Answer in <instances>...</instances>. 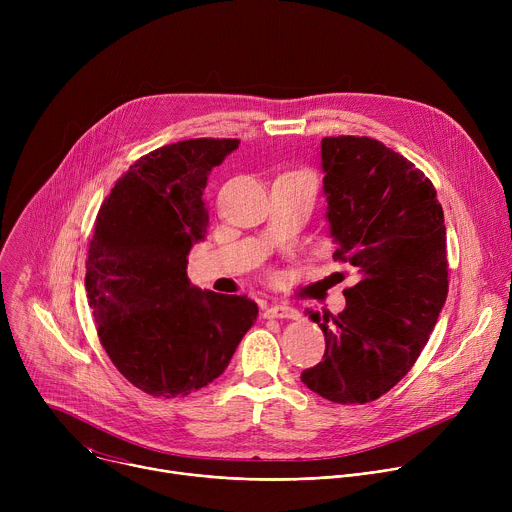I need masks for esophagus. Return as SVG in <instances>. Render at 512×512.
Listing matches in <instances>:
<instances>
[{
  "label": "esophagus",
  "instance_id": "34e87169",
  "mask_svg": "<svg viewBox=\"0 0 512 512\" xmlns=\"http://www.w3.org/2000/svg\"><path fill=\"white\" fill-rule=\"evenodd\" d=\"M265 318H287V320H298L300 312L287 304H271L265 308Z\"/></svg>",
  "mask_w": 512,
  "mask_h": 512
}]
</instances>
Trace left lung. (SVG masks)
<instances>
[{"instance_id":"8db88e82","label":"left lung","mask_w":512,"mask_h":512,"mask_svg":"<svg viewBox=\"0 0 512 512\" xmlns=\"http://www.w3.org/2000/svg\"><path fill=\"white\" fill-rule=\"evenodd\" d=\"M322 168L334 261L360 279L338 316L308 312L326 352L302 381L328 401L362 405L409 373L446 304L444 210L431 180L377 139L324 137Z\"/></svg>"}]
</instances>
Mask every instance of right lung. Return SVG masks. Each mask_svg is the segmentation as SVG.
Returning a JSON list of instances; mask_svg holds the SVG:
<instances>
[{"instance_id":"obj_1","label":"right lung","mask_w":512,"mask_h":512,"mask_svg":"<svg viewBox=\"0 0 512 512\" xmlns=\"http://www.w3.org/2000/svg\"><path fill=\"white\" fill-rule=\"evenodd\" d=\"M239 139L198 137L141 156L103 200L85 287L115 369L154 397H184L221 377L257 320L247 296L190 285L188 253L204 239L208 174Z\"/></svg>"}]
</instances>
